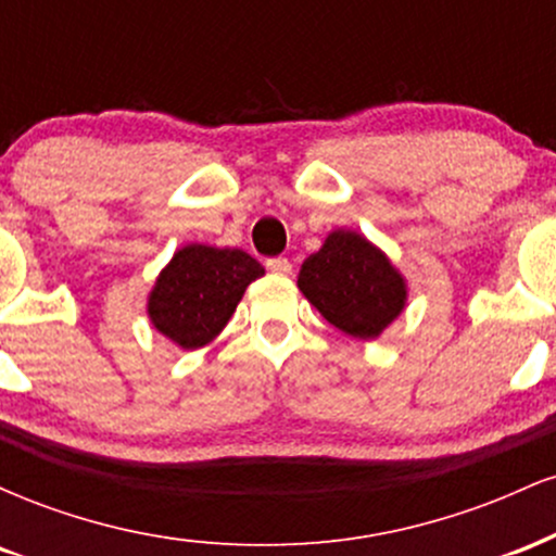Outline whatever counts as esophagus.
<instances>
[{
  "label": "esophagus",
  "mask_w": 556,
  "mask_h": 556,
  "mask_svg": "<svg viewBox=\"0 0 556 556\" xmlns=\"http://www.w3.org/2000/svg\"><path fill=\"white\" fill-rule=\"evenodd\" d=\"M266 269L274 271V274H279V277H290V274H292V264H290V258L277 256V258L266 261Z\"/></svg>",
  "instance_id": "1"
}]
</instances>
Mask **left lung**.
I'll use <instances>...</instances> for the list:
<instances>
[{"mask_svg": "<svg viewBox=\"0 0 556 556\" xmlns=\"http://www.w3.org/2000/svg\"><path fill=\"white\" fill-rule=\"evenodd\" d=\"M298 287L331 327L374 340L405 308L407 285L384 251L353 229H334L303 261Z\"/></svg>", "mask_w": 556, "mask_h": 556, "instance_id": "left-lung-1", "label": "left lung"}]
</instances>
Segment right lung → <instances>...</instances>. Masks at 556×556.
I'll list each match as a JSON object with an SVG mask.
<instances>
[{
  "mask_svg": "<svg viewBox=\"0 0 556 556\" xmlns=\"http://www.w3.org/2000/svg\"><path fill=\"white\" fill-rule=\"evenodd\" d=\"M258 277L264 266L240 248L190 242L156 277L149 295L151 324L182 350L203 348L227 327L245 287Z\"/></svg>",
  "mask_w": 556,
  "mask_h": 556,
  "instance_id": "right-lung-1",
  "label": "right lung"
}]
</instances>
